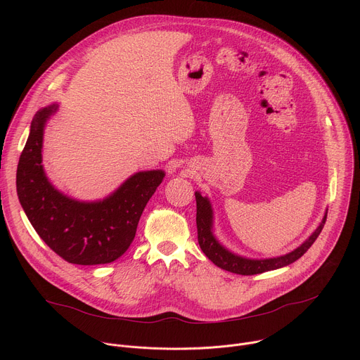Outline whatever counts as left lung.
Segmentation results:
<instances>
[{
  "label": "left lung",
  "instance_id": "1",
  "mask_svg": "<svg viewBox=\"0 0 360 360\" xmlns=\"http://www.w3.org/2000/svg\"><path fill=\"white\" fill-rule=\"evenodd\" d=\"M196 199V228H198V242L202 249V252L208 256L218 268L225 269L232 274L238 275H256L264 274L268 271L279 269L286 265H290L292 262L297 261L300 256L312 246V243L316 240L319 233L323 229V225L326 222V214L321 222V225L316 228V231L307 238L299 248L295 250L278 256V258H269V259H248L243 256L235 255L231 250H228L225 246H222L218 239L214 236L212 225H214V212L211 202L207 196H202L199 192H195Z\"/></svg>",
  "mask_w": 360,
  "mask_h": 360
}]
</instances>
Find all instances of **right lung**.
<instances>
[{
  "label": "right lung",
  "instance_id": "1",
  "mask_svg": "<svg viewBox=\"0 0 360 360\" xmlns=\"http://www.w3.org/2000/svg\"><path fill=\"white\" fill-rule=\"evenodd\" d=\"M58 105L42 108L31 122L17 168L21 207L39 238L75 265L111 264L132 243L139 218L165 172L143 171L102 200L81 202L56 189L42 168V135Z\"/></svg>",
  "mask_w": 360,
  "mask_h": 360
}]
</instances>
